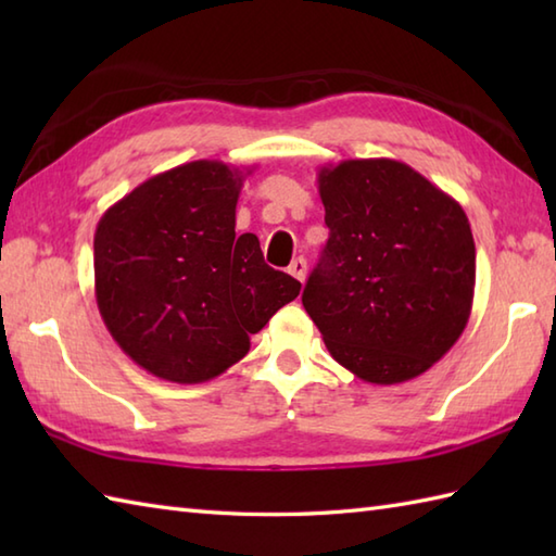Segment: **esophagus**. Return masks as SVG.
Wrapping results in <instances>:
<instances>
[{
    "label": "esophagus",
    "instance_id": "obj_1",
    "mask_svg": "<svg viewBox=\"0 0 556 556\" xmlns=\"http://www.w3.org/2000/svg\"><path fill=\"white\" fill-rule=\"evenodd\" d=\"M305 271H308V263H305L303 257H296V260H293V263L289 265V275L296 277V279L301 281V285L305 281Z\"/></svg>",
    "mask_w": 556,
    "mask_h": 556
}]
</instances>
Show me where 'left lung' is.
Instances as JSON below:
<instances>
[{
	"mask_svg": "<svg viewBox=\"0 0 556 556\" xmlns=\"http://www.w3.org/2000/svg\"><path fill=\"white\" fill-rule=\"evenodd\" d=\"M317 191L329 239L303 308L327 351L372 384L430 370L473 308L476 243L464 207L389 157L327 164Z\"/></svg>",
	"mask_w": 556,
	"mask_h": 556,
	"instance_id": "obj_1",
	"label": "left lung"
}]
</instances>
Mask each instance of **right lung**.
Listing matches in <instances>:
<instances>
[{"label":"right lung","mask_w":556,"mask_h":556,"mask_svg":"<svg viewBox=\"0 0 556 556\" xmlns=\"http://www.w3.org/2000/svg\"><path fill=\"white\" fill-rule=\"evenodd\" d=\"M251 169L195 160L150 176L96 229V299L104 325L140 368L198 384L251 349L301 281L271 269L255 233L236 236Z\"/></svg>","instance_id":"obj_1"}]
</instances>
